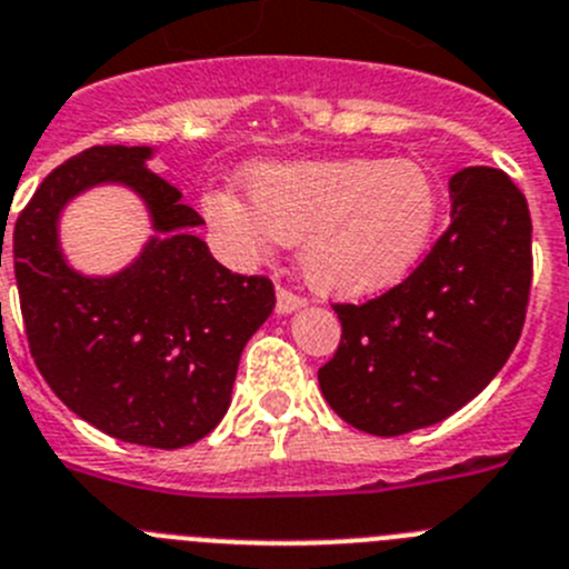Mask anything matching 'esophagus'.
Masks as SVG:
<instances>
[{"label": "esophagus", "instance_id": "34e87169", "mask_svg": "<svg viewBox=\"0 0 569 569\" xmlns=\"http://www.w3.org/2000/svg\"><path fill=\"white\" fill-rule=\"evenodd\" d=\"M305 305H307V299H301V296L293 293V290H288V288L276 290V312H279V316H288V312L301 310Z\"/></svg>", "mask_w": 569, "mask_h": 569}]
</instances>
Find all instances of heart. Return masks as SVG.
Returning <instances> with one entry per match:
<instances>
[{"instance_id": "1", "label": "heart", "mask_w": 569, "mask_h": 569, "mask_svg": "<svg viewBox=\"0 0 569 569\" xmlns=\"http://www.w3.org/2000/svg\"><path fill=\"white\" fill-rule=\"evenodd\" d=\"M244 194L211 191L206 220L231 253L301 242V270L332 296H369L411 273L435 239L440 189L417 160H293L244 171Z\"/></svg>"}]
</instances>
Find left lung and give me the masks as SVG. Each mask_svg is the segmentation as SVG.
<instances>
[{
    "label": "left lung",
    "mask_w": 569,
    "mask_h": 569,
    "mask_svg": "<svg viewBox=\"0 0 569 569\" xmlns=\"http://www.w3.org/2000/svg\"><path fill=\"white\" fill-rule=\"evenodd\" d=\"M451 226L400 284L336 305L341 343L319 387L341 420L375 437L426 429L477 398L522 336L533 257L525 194L505 171L448 180Z\"/></svg>",
    "instance_id": "1"
}]
</instances>
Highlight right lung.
<instances>
[{
	"label": "right lung",
	"instance_id": "obj_1",
	"mask_svg": "<svg viewBox=\"0 0 569 569\" xmlns=\"http://www.w3.org/2000/svg\"><path fill=\"white\" fill-rule=\"evenodd\" d=\"M152 154L92 146L50 171L16 220L10 259L30 356L61 403L114 440L182 448L226 417L239 356L276 293L264 276L231 273L211 257L194 237L200 213L146 169ZM109 181L144 200L156 237L118 274L83 277L60 253L58 217L72 196Z\"/></svg>",
	"mask_w": 569,
	"mask_h": 569
}]
</instances>
